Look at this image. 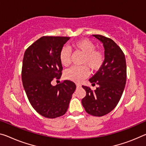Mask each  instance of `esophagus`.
Segmentation results:
<instances>
[{
	"label": "esophagus",
	"mask_w": 146,
	"mask_h": 146,
	"mask_svg": "<svg viewBox=\"0 0 146 146\" xmlns=\"http://www.w3.org/2000/svg\"><path fill=\"white\" fill-rule=\"evenodd\" d=\"M77 88L81 87V84H79V83H77Z\"/></svg>",
	"instance_id": "esophagus-1"
}]
</instances>
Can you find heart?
Returning a JSON list of instances; mask_svg holds the SVG:
<instances>
[{
    "instance_id": "1",
    "label": "heart",
    "mask_w": 146,
    "mask_h": 146,
    "mask_svg": "<svg viewBox=\"0 0 146 146\" xmlns=\"http://www.w3.org/2000/svg\"><path fill=\"white\" fill-rule=\"evenodd\" d=\"M75 49L84 54L82 64H87L92 71H98L103 66L105 55L101 50H96V45L89 40L84 39L73 43ZM60 61L62 66H68L71 62V51L68 48L63 47L60 52ZM89 70L85 65L71 67L65 71V77L75 82H80L88 75Z\"/></svg>"
}]
</instances>
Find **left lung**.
<instances>
[{"instance_id": "obj_1", "label": "left lung", "mask_w": 146, "mask_h": 146, "mask_svg": "<svg viewBox=\"0 0 146 146\" xmlns=\"http://www.w3.org/2000/svg\"><path fill=\"white\" fill-rule=\"evenodd\" d=\"M101 41L105 48V62L91 78L92 84H98L96 90L82 86L86 95L82 104L88 114L103 116L111 112L121 99L126 84L125 57L118 45L110 38L93 35Z\"/></svg>"}]
</instances>
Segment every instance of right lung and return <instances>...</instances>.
I'll return each instance as SVG.
<instances>
[{
  "mask_svg": "<svg viewBox=\"0 0 146 146\" xmlns=\"http://www.w3.org/2000/svg\"><path fill=\"white\" fill-rule=\"evenodd\" d=\"M69 37L43 36L27 48L23 60V85L30 103L37 112L47 118L62 116L68 110L76 89L73 82L60 79L63 69L60 52Z\"/></svg>",
  "mask_w": 146,
  "mask_h": 146,
  "instance_id": "obj_1",
  "label": "right lung"
}]
</instances>
